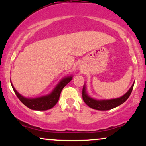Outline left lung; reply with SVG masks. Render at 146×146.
<instances>
[{"label": "left lung", "instance_id": "obj_1", "mask_svg": "<svg viewBox=\"0 0 146 146\" xmlns=\"http://www.w3.org/2000/svg\"><path fill=\"white\" fill-rule=\"evenodd\" d=\"M134 82L132 86L130 87L126 93L123 96L118 98L110 99V100H97L93 98L88 95L86 92V85H84L82 89V98L84 102L86 103V105L93 109L98 110H111L118 106L122 104L123 103L128 100L130 94L132 93V88L134 86Z\"/></svg>", "mask_w": 146, "mask_h": 146}]
</instances>
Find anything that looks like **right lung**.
Wrapping results in <instances>:
<instances>
[{"instance_id":"obj_1","label":"right lung","mask_w":146,"mask_h":146,"mask_svg":"<svg viewBox=\"0 0 146 146\" xmlns=\"http://www.w3.org/2000/svg\"><path fill=\"white\" fill-rule=\"evenodd\" d=\"M72 79H73L72 75L64 77L60 80L59 83L56 85V86L53 88L49 94L36 98H25V97L20 94L16 90L11 82V84L16 96L21 100V102L23 104H25L31 110H46L51 109L56 104L57 102H58V100H59L60 93H61L63 88L71 81Z\"/></svg>"}]
</instances>
